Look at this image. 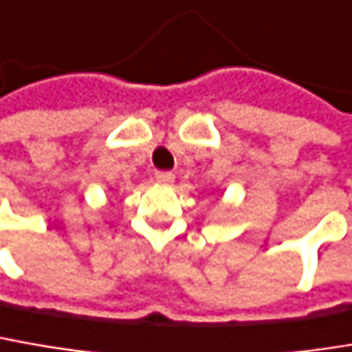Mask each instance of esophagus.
<instances>
[{
  "instance_id": "34e87169",
  "label": "esophagus",
  "mask_w": 352,
  "mask_h": 352,
  "mask_svg": "<svg viewBox=\"0 0 352 352\" xmlns=\"http://www.w3.org/2000/svg\"><path fill=\"white\" fill-rule=\"evenodd\" d=\"M173 179H175V175H173L171 171H157V173H155V181L161 183V185H171Z\"/></svg>"
}]
</instances>
